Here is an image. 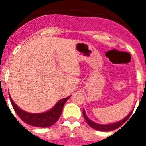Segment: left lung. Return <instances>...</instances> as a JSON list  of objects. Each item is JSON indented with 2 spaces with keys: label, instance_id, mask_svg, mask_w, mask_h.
<instances>
[{
  "label": "left lung",
  "instance_id": "8db88e82",
  "mask_svg": "<svg viewBox=\"0 0 146 146\" xmlns=\"http://www.w3.org/2000/svg\"><path fill=\"white\" fill-rule=\"evenodd\" d=\"M132 113H133V111H132L126 117L123 118V119L120 120V121H118V122L111 123H108V124H99V123H97L94 122V121L90 120V119L86 116V111H85V110L83 109V116H84L85 120H86V121L87 122V123L89 124V127H91L92 128H93V129H96V130L106 132L112 131V130L117 129V128L121 127V126L129 119V117H130Z\"/></svg>",
  "mask_w": 146,
  "mask_h": 146
}]
</instances>
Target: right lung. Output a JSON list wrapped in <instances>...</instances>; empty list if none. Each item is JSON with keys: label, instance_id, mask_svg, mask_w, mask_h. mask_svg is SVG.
<instances>
[{"label": "right lung", "instance_id": "add662e5", "mask_svg": "<svg viewBox=\"0 0 146 146\" xmlns=\"http://www.w3.org/2000/svg\"><path fill=\"white\" fill-rule=\"evenodd\" d=\"M9 96H10V100L15 112L17 113V115L19 116V118L23 121L26 123L27 124L33 126V127H48L54 124L57 121V120L59 119L64 104L66 101L70 98L71 96L58 101L55 104L54 106L51 109H50L49 111L38 113H29V112L22 110L15 104L14 102L13 101L12 98L10 97V94H9Z\"/></svg>", "mask_w": 146, "mask_h": 146}]
</instances>
